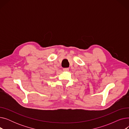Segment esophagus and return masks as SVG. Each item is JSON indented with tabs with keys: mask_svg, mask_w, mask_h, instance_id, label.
Instances as JSON below:
<instances>
[{
	"mask_svg": "<svg viewBox=\"0 0 129 129\" xmlns=\"http://www.w3.org/2000/svg\"><path fill=\"white\" fill-rule=\"evenodd\" d=\"M63 70L64 72H68L69 71V69H68V68H64V69H63Z\"/></svg>",
	"mask_w": 129,
	"mask_h": 129,
	"instance_id": "34e87169",
	"label": "esophagus"
}]
</instances>
